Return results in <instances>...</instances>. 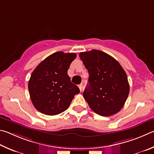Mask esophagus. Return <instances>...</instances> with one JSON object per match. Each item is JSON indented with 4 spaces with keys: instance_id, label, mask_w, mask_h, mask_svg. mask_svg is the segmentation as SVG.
Returning a JSON list of instances; mask_svg holds the SVG:
<instances>
[{
    "instance_id": "34e87169",
    "label": "esophagus",
    "mask_w": 154,
    "mask_h": 154,
    "mask_svg": "<svg viewBox=\"0 0 154 154\" xmlns=\"http://www.w3.org/2000/svg\"><path fill=\"white\" fill-rule=\"evenodd\" d=\"M79 88L80 91H82V84H80V85H79Z\"/></svg>"
}]
</instances>
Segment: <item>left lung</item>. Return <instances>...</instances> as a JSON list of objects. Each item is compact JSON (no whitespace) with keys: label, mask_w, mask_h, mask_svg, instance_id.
Segmentation results:
<instances>
[{"label":"left lung","mask_w":154,"mask_h":154,"mask_svg":"<svg viewBox=\"0 0 154 154\" xmlns=\"http://www.w3.org/2000/svg\"><path fill=\"white\" fill-rule=\"evenodd\" d=\"M79 56L89 74L83 96L90 108L102 116L116 114L123 107L130 90L125 71L103 51L93 49Z\"/></svg>","instance_id":"obj_1"}]
</instances>
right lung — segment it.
Masks as SVG:
<instances>
[{
	"instance_id": "right-lung-1",
	"label": "right lung",
	"mask_w": 154,
	"mask_h": 154,
	"mask_svg": "<svg viewBox=\"0 0 154 154\" xmlns=\"http://www.w3.org/2000/svg\"><path fill=\"white\" fill-rule=\"evenodd\" d=\"M75 57V53L58 51L40 62L32 73L28 90L38 111L48 116L61 114L68 108L74 95L80 93L67 75Z\"/></svg>"
}]
</instances>
